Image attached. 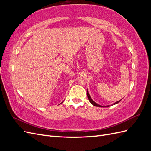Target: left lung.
Instances as JSON below:
<instances>
[{
  "label": "left lung",
  "mask_w": 151,
  "mask_h": 151,
  "mask_svg": "<svg viewBox=\"0 0 151 151\" xmlns=\"http://www.w3.org/2000/svg\"><path fill=\"white\" fill-rule=\"evenodd\" d=\"M87 96H88V99H89V102L92 104L93 105H94V106H98V107H109V105H107V106H101V105H100V104H98V103H96V102H94L93 100L92 99V98H91V96H90V95H89V91H88V89H87ZM122 99H120V100H119V101H116V102H115V103H114L113 104H112L111 105H114V104H117V103H119L120 101H121Z\"/></svg>",
  "instance_id": "obj_1"
}]
</instances>
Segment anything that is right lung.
Segmentation results:
<instances>
[{
    "instance_id": "add662e5",
    "label": "right lung",
    "mask_w": 151,
    "mask_h": 151,
    "mask_svg": "<svg viewBox=\"0 0 151 151\" xmlns=\"http://www.w3.org/2000/svg\"><path fill=\"white\" fill-rule=\"evenodd\" d=\"M63 101H62V103H63ZM61 103H60V104H61Z\"/></svg>"
}]
</instances>
